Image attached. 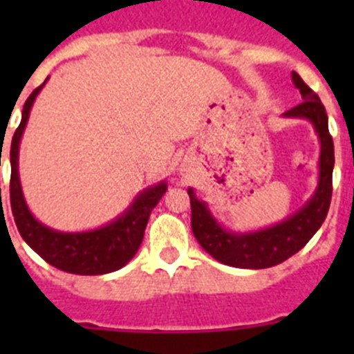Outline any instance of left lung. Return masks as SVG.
<instances>
[{"label": "left lung", "instance_id": "1", "mask_svg": "<svg viewBox=\"0 0 354 354\" xmlns=\"http://www.w3.org/2000/svg\"><path fill=\"white\" fill-rule=\"evenodd\" d=\"M294 86L301 93V102L286 111L287 118H305L314 126L321 143L319 180L314 195L306 204L280 223L253 232H230L218 223L207 204L196 198L195 189L187 187L192 200V228L205 252L221 264L241 270H264L292 257L312 239L323 225L331 202V175L335 165L333 140L328 131V115L317 93L292 72Z\"/></svg>", "mask_w": 354, "mask_h": 354}]
</instances>
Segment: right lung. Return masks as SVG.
<instances>
[{
    "instance_id": "1",
    "label": "right lung",
    "mask_w": 354,
    "mask_h": 354,
    "mask_svg": "<svg viewBox=\"0 0 354 354\" xmlns=\"http://www.w3.org/2000/svg\"><path fill=\"white\" fill-rule=\"evenodd\" d=\"M49 80V77H48ZM46 80V81H48ZM44 81L39 88L31 92L23 108V118L15 129L10 147V204L19 234L31 250H35L48 264L58 270L74 274H106L120 270L136 255L145 234L147 221L152 209L167 193L168 184L147 187L134 196L129 207L104 227L84 230V232H62L40 223L28 209L26 200L19 179V145L24 127L30 118L31 106L44 88Z\"/></svg>"
}]
</instances>
